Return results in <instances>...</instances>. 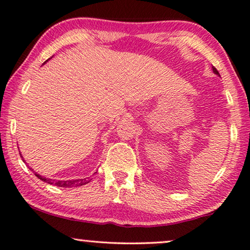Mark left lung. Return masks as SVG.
<instances>
[{"label": "left lung", "instance_id": "obj_1", "mask_svg": "<svg viewBox=\"0 0 250 250\" xmlns=\"http://www.w3.org/2000/svg\"><path fill=\"white\" fill-rule=\"evenodd\" d=\"M212 71H214V73H215V74H218V75H219V73H218V71H217V69H216V67H214V66H212Z\"/></svg>", "mask_w": 250, "mask_h": 250}]
</instances>
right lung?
I'll return each instance as SVG.
<instances>
[{
  "label": "right lung",
  "mask_w": 250,
  "mask_h": 250,
  "mask_svg": "<svg viewBox=\"0 0 250 250\" xmlns=\"http://www.w3.org/2000/svg\"><path fill=\"white\" fill-rule=\"evenodd\" d=\"M22 156V155H21ZM35 176L38 178H40L41 181H43L47 184H51V185L54 186H59V187H76V186H83L85 184H87L89 181H87L86 178L85 179H73V181H55V179H50V178H45L43 176H41L39 174L35 173Z\"/></svg>",
  "instance_id": "right-lung-1"
}]
</instances>
